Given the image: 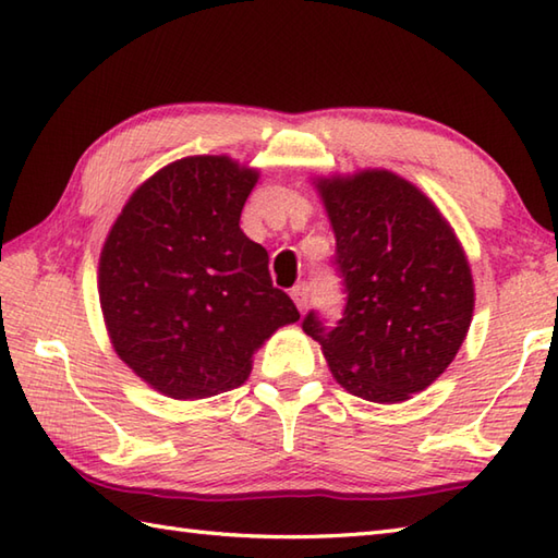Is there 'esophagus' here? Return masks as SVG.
Returning a JSON list of instances; mask_svg holds the SVG:
<instances>
[{
	"label": "esophagus",
	"mask_w": 558,
	"mask_h": 558,
	"mask_svg": "<svg viewBox=\"0 0 558 558\" xmlns=\"http://www.w3.org/2000/svg\"><path fill=\"white\" fill-rule=\"evenodd\" d=\"M292 300L298 304V310L304 312L310 304V282H300L298 288H292Z\"/></svg>",
	"instance_id": "34e87169"
}]
</instances>
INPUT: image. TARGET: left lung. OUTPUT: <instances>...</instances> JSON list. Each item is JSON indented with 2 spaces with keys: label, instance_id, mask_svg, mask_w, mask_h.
<instances>
[{
  "label": "left lung",
  "instance_id": "obj_1",
  "mask_svg": "<svg viewBox=\"0 0 558 558\" xmlns=\"http://www.w3.org/2000/svg\"><path fill=\"white\" fill-rule=\"evenodd\" d=\"M336 232L342 314L328 326L304 316L330 372L352 396L400 402L453 362L472 322L468 258L441 213L417 186L386 170L322 180Z\"/></svg>",
  "mask_w": 558,
  "mask_h": 558
}]
</instances>
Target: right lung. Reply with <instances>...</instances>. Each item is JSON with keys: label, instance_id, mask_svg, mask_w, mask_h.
<instances>
[{"label": "right lung", "instance_id": "add662e5", "mask_svg": "<svg viewBox=\"0 0 558 558\" xmlns=\"http://www.w3.org/2000/svg\"><path fill=\"white\" fill-rule=\"evenodd\" d=\"M258 180L225 156L177 160L129 198L100 256L117 354L160 393L194 400L246 381L252 354L300 318L268 252L240 228Z\"/></svg>", "mask_w": 558, "mask_h": 558}]
</instances>
